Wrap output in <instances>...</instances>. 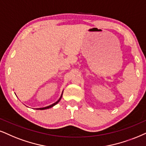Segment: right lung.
Returning a JSON list of instances; mask_svg holds the SVG:
<instances>
[{"label":"right lung","mask_w":146,"mask_h":146,"mask_svg":"<svg viewBox=\"0 0 146 146\" xmlns=\"http://www.w3.org/2000/svg\"><path fill=\"white\" fill-rule=\"evenodd\" d=\"M62 94H61V96L60 97V98L58 100L56 101V102L55 103H54V104H51V105H50V106H46V107H44V108H37V109L38 110H45V109H48V108H52V107H53L54 106H55V105H56V104H58V102H59V101L60 100V99H61V98H62Z\"/></svg>","instance_id":"add662e5"}]
</instances>
